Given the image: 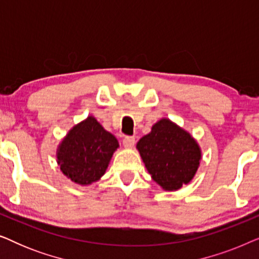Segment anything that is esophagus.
Returning <instances> with one entry per match:
<instances>
[{
  "label": "esophagus",
  "mask_w": 259,
  "mask_h": 259,
  "mask_svg": "<svg viewBox=\"0 0 259 259\" xmlns=\"http://www.w3.org/2000/svg\"><path fill=\"white\" fill-rule=\"evenodd\" d=\"M136 144V139L133 137H125L122 140V145L125 148H132Z\"/></svg>",
  "instance_id": "obj_1"
}]
</instances>
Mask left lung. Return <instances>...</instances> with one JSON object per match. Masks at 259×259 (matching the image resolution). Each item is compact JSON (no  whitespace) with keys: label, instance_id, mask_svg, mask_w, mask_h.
<instances>
[{"label":"left lung","instance_id":"obj_1","mask_svg":"<svg viewBox=\"0 0 259 259\" xmlns=\"http://www.w3.org/2000/svg\"><path fill=\"white\" fill-rule=\"evenodd\" d=\"M151 178L165 191H177L191 183L199 168L198 141L172 120L162 118L137 143Z\"/></svg>","mask_w":259,"mask_h":259}]
</instances>
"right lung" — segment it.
I'll use <instances>...</instances> for the list:
<instances>
[{
	"label": "right lung",
	"mask_w": 259,
	"mask_h": 259,
	"mask_svg": "<svg viewBox=\"0 0 259 259\" xmlns=\"http://www.w3.org/2000/svg\"><path fill=\"white\" fill-rule=\"evenodd\" d=\"M116 138L106 131L93 115L74 125L60 141L56 162L69 180L90 186L106 173L114 152Z\"/></svg>",
	"instance_id": "obj_1"
}]
</instances>
